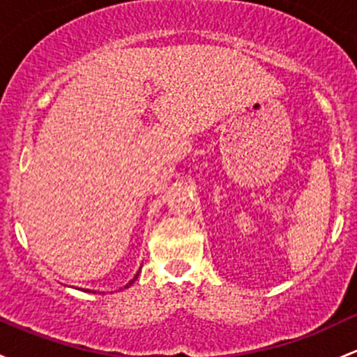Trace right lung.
I'll return each mask as SVG.
<instances>
[{
	"label": "right lung",
	"mask_w": 357,
	"mask_h": 357,
	"mask_svg": "<svg viewBox=\"0 0 357 357\" xmlns=\"http://www.w3.org/2000/svg\"><path fill=\"white\" fill-rule=\"evenodd\" d=\"M138 273H140V270H138V272H137V273H135V277H133V279H131V280H130V282H128V284H126V286H125V289H128V287L131 286V284H133V282H135V280H137V279H138ZM87 292H96V291H89V289H87Z\"/></svg>",
	"instance_id": "add662e5"
}]
</instances>
